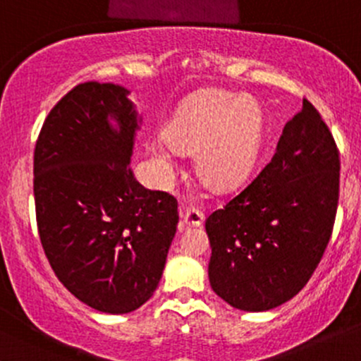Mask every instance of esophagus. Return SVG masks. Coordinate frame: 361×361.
Instances as JSON below:
<instances>
[{
	"label": "esophagus",
	"instance_id": "esophagus-1",
	"mask_svg": "<svg viewBox=\"0 0 361 361\" xmlns=\"http://www.w3.org/2000/svg\"><path fill=\"white\" fill-rule=\"evenodd\" d=\"M203 220H204V213L197 208H185L184 215H182V222L185 224L188 227H200L203 226Z\"/></svg>",
	"mask_w": 361,
	"mask_h": 361
}]
</instances>
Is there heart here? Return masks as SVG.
I'll return each instance as SVG.
<instances>
[{"mask_svg":"<svg viewBox=\"0 0 361 361\" xmlns=\"http://www.w3.org/2000/svg\"><path fill=\"white\" fill-rule=\"evenodd\" d=\"M265 135V117L251 98L224 91H203L185 99L151 146L164 169L180 153H195L200 180L213 191H228L250 176Z\"/></svg>","mask_w":361,"mask_h":361,"instance_id":"obj_1","label":"heart"}]
</instances>
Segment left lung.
Returning <instances> with one entry per match:
<instances>
[{"instance_id":"obj_1","label":"left lung","mask_w":361,"mask_h":361,"mask_svg":"<svg viewBox=\"0 0 361 361\" xmlns=\"http://www.w3.org/2000/svg\"><path fill=\"white\" fill-rule=\"evenodd\" d=\"M337 200L339 153L305 99L270 164L207 219L212 289L243 312H267L296 296L324 257Z\"/></svg>"}]
</instances>
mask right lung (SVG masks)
I'll return each mask as SVG.
<instances>
[{"label":"right lung","instance_id":"obj_1","mask_svg":"<svg viewBox=\"0 0 361 361\" xmlns=\"http://www.w3.org/2000/svg\"><path fill=\"white\" fill-rule=\"evenodd\" d=\"M130 91L84 82L49 111L34 151L41 244L77 300L122 315L153 296L179 222L177 201L130 170L142 115Z\"/></svg>","mask_w":361,"mask_h":361}]
</instances>
